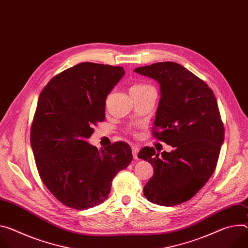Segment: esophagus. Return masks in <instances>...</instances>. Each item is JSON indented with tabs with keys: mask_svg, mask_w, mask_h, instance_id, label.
Here are the masks:
<instances>
[{
	"mask_svg": "<svg viewBox=\"0 0 248 248\" xmlns=\"http://www.w3.org/2000/svg\"><path fill=\"white\" fill-rule=\"evenodd\" d=\"M139 151L140 148L137 146H132V155L134 159H139Z\"/></svg>",
	"mask_w": 248,
	"mask_h": 248,
	"instance_id": "1",
	"label": "esophagus"
}]
</instances>
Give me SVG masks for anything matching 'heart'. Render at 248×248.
Segmentation results:
<instances>
[{
  "label": "heart",
  "mask_w": 248,
  "mask_h": 248,
  "mask_svg": "<svg viewBox=\"0 0 248 248\" xmlns=\"http://www.w3.org/2000/svg\"><path fill=\"white\" fill-rule=\"evenodd\" d=\"M152 88L149 85H145V84H137V85H133L130 88V92H136V91H142V90H146Z\"/></svg>",
  "instance_id": "b5f03b06"
}]
</instances>
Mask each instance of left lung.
I'll use <instances>...</instances> for the list:
<instances>
[{
	"label": "left lung",
	"mask_w": 248,
	"mask_h": 248,
	"mask_svg": "<svg viewBox=\"0 0 248 248\" xmlns=\"http://www.w3.org/2000/svg\"><path fill=\"white\" fill-rule=\"evenodd\" d=\"M158 82L160 100L154 137L174 147L160 155L143 147L139 158L153 166L143 188L149 202L175 206L193 198L213 175L224 140V128L212 89L175 62H158L134 69Z\"/></svg>",
	"instance_id": "left-lung-1"
}]
</instances>
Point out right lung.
Wrapping results in <instances>:
<instances>
[{"instance_id": "obj_1", "label": "right lung", "mask_w": 248, "mask_h": 248, "mask_svg": "<svg viewBox=\"0 0 248 248\" xmlns=\"http://www.w3.org/2000/svg\"><path fill=\"white\" fill-rule=\"evenodd\" d=\"M124 73L120 66L83 62L53 77L39 95L31 131L35 164L43 184L67 207L100 205L112 179L132 160L125 142L100 151L87 141Z\"/></svg>"}]
</instances>
